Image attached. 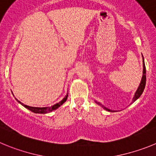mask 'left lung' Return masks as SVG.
I'll list each match as a JSON object with an SVG mask.
<instances>
[{
	"label": "left lung",
	"instance_id": "obj_1",
	"mask_svg": "<svg viewBox=\"0 0 156 156\" xmlns=\"http://www.w3.org/2000/svg\"><path fill=\"white\" fill-rule=\"evenodd\" d=\"M143 57V56H142ZM145 83H146V69H145V65H144V58H143V76H142V79H141V81H140V83L139 85L138 88H137V91L134 94V97L133 98V102H134L135 101L138 99L140 97V95L142 94L143 91L144 90V87H145ZM98 105H101V107H103V108L108 112H115L114 110H110L108 108H105L102 105H101L100 103H98Z\"/></svg>",
	"mask_w": 156,
	"mask_h": 156
}]
</instances>
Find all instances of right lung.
Instances as JSON below:
<instances>
[{"mask_svg":"<svg viewBox=\"0 0 156 156\" xmlns=\"http://www.w3.org/2000/svg\"><path fill=\"white\" fill-rule=\"evenodd\" d=\"M67 98H68V94H66V97H65L61 101H59L58 103H56L55 105H54L51 106V107H43V108H40V107H31V106L24 105L23 103H22L21 101H18V100L17 101H18V102L20 103V104H21L23 106H24L25 108H27V109L30 110V111L33 112H34V113L46 114V113H48V112H52L53 110L57 109L58 107H60V106H61L62 105L66 100H67Z\"/></svg>","mask_w":156,"mask_h":156,"instance_id":"right-lung-1","label":"right lung"}]
</instances>
